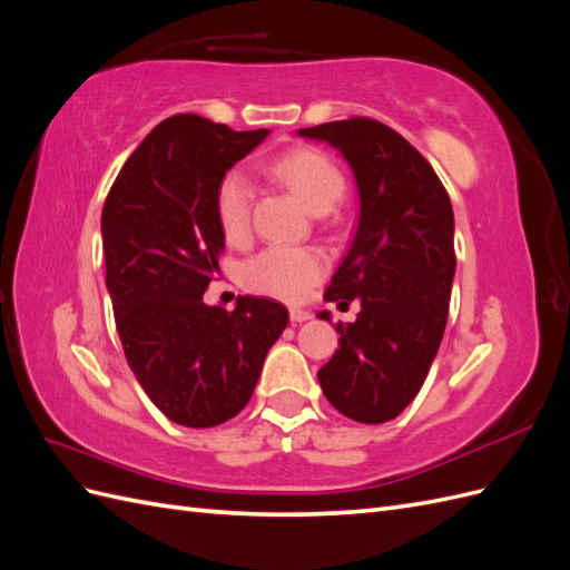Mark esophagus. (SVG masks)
I'll return each mask as SVG.
<instances>
[{
	"instance_id": "esophagus-1",
	"label": "esophagus",
	"mask_w": 570,
	"mask_h": 570,
	"mask_svg": "<svg viewBox=\"0 0 570 570\" xmlns=\"http://www.w3.org/2000/svg\"><path fill=\"white\" fill-rule=\"evenodd\" d=\"M308 318H312V314L304 312V308H297V306L289 308V321H292V323H304V321H308Z\"/></svg>"
}]
</instances>
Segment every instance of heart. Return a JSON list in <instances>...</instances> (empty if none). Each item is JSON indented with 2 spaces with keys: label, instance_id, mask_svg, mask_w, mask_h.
Returning <instances> with one entry per match:
<instances>
[{
  "label": "heart",
  "instance_id": "b5f03b06",
  "mask_svg": "<svg viewBox=\"0 0 570 570\" xmlns=\"http://www.w3.org/2000/svg\"><path fill=\"white\" fill-rule=\"evenodd\" d=\"M271 174L289 185L314 214L331 212L344 197L340 166L316 147H295L268 166ZM254 185L245 170L230 168L214 189V216L228 243H243L249 235ZM325 262L316 249L273 245L252 256L243 268L245 285L262 295L299 299L323 275Z\"/></svg>",
  "mask_w": 570,
  "mask_h": 570
}]
</instances>
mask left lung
I'll return each mask as SVG.
<instances>
[{"label": "left lung", "instance_id": "1", "mask_svg": "<svg viewBox=\"0 0 570 570\" xmlns=\"http://www.w3.org/2000/svg\"><path fill=\"white\" fill-rule=\"evenodd\" d=\"M297 132L340 149L358 189L356 233L325 302L358 299L361 312L337 323L340 350L318 383L347 419L385 423L419 394L444 335L456 271L452 202L433 166L381 120Z\"/></svg>", "mask_w": 570, "mask_h": 570}]
</instances>
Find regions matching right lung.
<instances>
[{
    "mask_svg": "<svg viewBox=\"0 0 570 570\" xmlns=\"http://www.w3.org/2000/svg\"><path fill=\"white\" fill-rule=\"evenodd\" d=\"M268 132L170 116L130 154L101 209L107 289L128 366L178 425L237 416L289 321L266 297H237L233 312L204 304L226 247L216 183Z\"/></svg>",
    "mask_w": 570,
    "mask_h": 570,
    "instance_id": "add662e5",
    "label": "right lung"
}]
</instances>
